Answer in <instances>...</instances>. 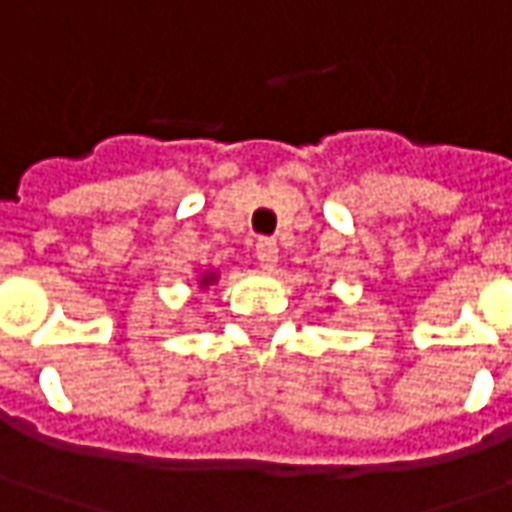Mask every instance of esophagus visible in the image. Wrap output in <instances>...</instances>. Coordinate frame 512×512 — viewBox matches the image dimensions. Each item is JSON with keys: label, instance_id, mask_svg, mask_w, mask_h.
Segmentation results:
<instances>
[{"label": "esophagus", "instance_id": "obj_1", "mask_svg": "<svg viewBox=\"0 0 512 512\" xmlns=\"http://www.w3.org/2000/svg\"><path fill=\"white\" fill-rule=\"evenodd\" d=\"M255 255H257V263H260L263 269H274V266H277V240L272 238L257 240Z\"/></svg>", "mask_w": 512, "mask_h": 512}]
</instances>
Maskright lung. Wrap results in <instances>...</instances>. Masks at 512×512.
Returning <instances> with one entry per match:
<instances>
[{
    "mask_svg": "<svg viewBox=\"0 0 512 512\" xmlns=\"http://www.w3.org/2000/svg\"><path fill=\"white\" fill-rule=\"evenodd\" d=\"M203 283H206V280H203Z\"/></svg>",
    "mask_w": 512,
    "mask_h": 512,
    "instance_id": "right-lung-1",
    "label": "right lung"
}]
</instances>
